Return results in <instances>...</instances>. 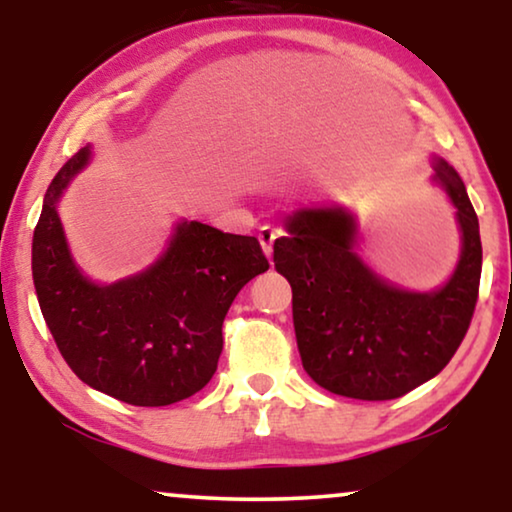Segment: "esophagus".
<instances>
[{
	"label": "esophagus",
	"instance_id": "1",
	"mask_svg": "<svg viewBox=\"0 0 512 512\" xmlns=\"http://www.w3.org/2000/svg\"><path fill=\"white\" fill-rule=\"evenodd\" d=\"M279 235H282V230L279 228H272V226H263L258 230V242H261V249L265 256H272V244L279 240Z\"/></svg>",
	"mask_w": 512,
	"mask_h": 512
}]
</instances>
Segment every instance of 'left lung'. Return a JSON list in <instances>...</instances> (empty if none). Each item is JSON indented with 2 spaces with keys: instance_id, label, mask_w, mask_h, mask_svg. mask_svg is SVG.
I'll return each instance as SVG.
<instances>
[{
  "instance_id": "8db88e82",
  "label": "left lung",
  "mask_w": 512,
  "mask_h": 512,
  "mask_svg": "<svg viewBox=\"0 0 512 512\" xmlns=\"http://www.w3.org/2000/svg\"><path fill=\"white\" fill-rule=\"evenodd\" d=\"M433 177L454 207L459 261L433 291L403 289L359 256L349 207H298L275 242V268L293 289V328L305 373L359 401H389L429 382L471 324L482 272L480 226L459 172L433 153Z\"/></svg>"
}]
</instances>
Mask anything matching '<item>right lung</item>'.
Returning a JSON list of instances; mask_svg holds the SVG:
<instances>
[{
    "label": "right lung",
    "instance_id": "1",
    "mask_svg": "<svg viewBox=\"0 0 512 512\" xmlns=\"http://www.w3.org/2000/svg\"><path fill=\"white\" fill-rule=\"evenodd\" d=\"M93 146L67 160L44 195L32 237L39 307L67 366L88 387L142 408L193 396L216 373L221 326L244 284L270 268L256 237L181 219L149 268L100 284L76 265L60 198Z\"/></svg>",
    "mask_w": 512,
    "mask_h": 512
}]
</instances>
